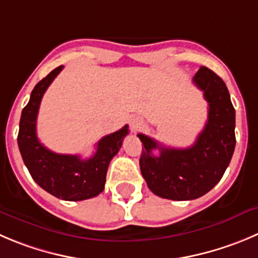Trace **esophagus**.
<instances>
[{
    "mask_svg": "<svg viewBox=\"0 0 258 258\" xmlns=\"http://www.w3.org/2000/svg\"><path fill=\"white\" fill-rule=\"evenodd\" d=\"M131 126L133 131H137L138 127L142 126V119L138 116H134L131 119Z\"/></svg>",
    "mask_w": 258,
    "mask_h": 258,
    "instance_id": "obj_1",
    "label": "esophagus"
}]
</instances>
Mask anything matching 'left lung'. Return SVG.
<instances>
[{
	"label": "left lung",
	"mask_w": 258,
	"mask_h": 258,
	"mask_svg": "<svg viewBox=\"0 0 258 258\" xmlns=\"http://www.w3.org/2000/svg\"><path fill=\"white\" fill-rule=\"evenodd\" d=\"M192 81L209 105L207 124L192 146L171 148L138 134L144 146L142 175L152 192L170 200H194L209 192L224 175L235 147V111L224 81L207 67ZM153 149L159 156L151 153Z\"/></svg>",
	"instance_id": "8db88e82"
}]
</instances>
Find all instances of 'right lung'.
Wrapping results in <instances>:
<instances>
[{"mask_svg":"<svg viewBox=\"0 0 258 258\" xmlns=\"http://www.w3.org/2000/svg\"><path fill=\"white\" fill-rule=\"evenodd\" d=\"M63 66L51 71L36 83L28 105L23 109L17 144L31 177L46 192L62 200L80 201L97 196L104 191L107 168L112 157L121 148L127 125L100 139L95 154L88 159L80 156L49 151L36 136V117L44 92L59 75Z\"/></svg>","mask_w":258,"mask_h":258,"instance_id":"right-lung-1","label":"right lung"}]
</instances>
